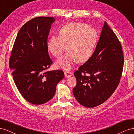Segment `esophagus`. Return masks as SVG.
<instances>
[{
	"instance_id": "esophagus-1",
	"label": "esophagus",
	"mask_w": 134,
	"mask_h": 134,
	"mask_svg": "<svg viewBox=\"0 0 134 134\" xmlns=\"http://www.w3.org/2000/svg\"><path fill=\"white\" fill-rule=\"evenodd\" d=\"M64 74L65 78H69L72 75V73L70 71H65L64 72Z\"/></svg>"
}]
</instances>
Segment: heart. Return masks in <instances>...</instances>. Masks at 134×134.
I'll return each mask as SVG.
<instances>
[{
  "label": "heart",
  "mask_w": 134,
  "mask_h": 134,
  "mask_svg": "<svg viewBox=\"0 0 134 134\" xmlns=\"http://www.w3.org/2000/svg\"><path fill=\"white\" fill-rule=\"evenodd\" d=\"M97 32L82 23H70L61 28L59 36H52L48 40V51L56 58L67 53L56 63L58 68L69 70L78 62L83 63L91 56L97 40Z\"/></svg>",
  "instance_id": "b5f03b06"
}]
</instances>
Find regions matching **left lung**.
<instances>
[{
	"label": "left lung",
	"mask_w": 134,
	"mask_h": 134,
	"mask_svg": "<svg viewBox=\"0 0 134 134\" xmlns=\"http://www.w3.org/2000/svg\"><path fill=\"white\" fill-rule=\"evenodd\" d=\"M124 63L120 42L104 22L95 51L74 73L76 85L72 92L76 100L88 108L104 103L119 86Z\"/></svg>",
	"instance_id": "8db88e82"
}]
</instances>
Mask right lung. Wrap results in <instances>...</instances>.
Wrapping results in <instances>:
<instances>
[{"label":"right lung","instance_id":"right-lung-1","mask_svg":"<svg viewBox=\"0 0 134 134\" xmlns=\"http://www.w3.org/2000/svg\"><path fill=\"white\" fill-rule=\"evenodd\" d=\"M51 17H38L19 30L9 59V68L19 92L28 102L42 104L55 95L58 83L64 77L60 70L47 71L52 62L48 53L47 38Z\"/></svg>","mask_w":134,"mask_h":134}]
</instances>
